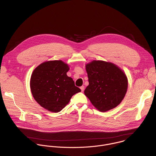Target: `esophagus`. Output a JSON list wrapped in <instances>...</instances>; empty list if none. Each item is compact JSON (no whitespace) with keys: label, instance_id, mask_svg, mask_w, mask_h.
<instances>
[{"label":"esophagus","instance_id":"1","mask_svg":"<svg viewBox=\"0 0 156 156\" xmlns=\"http://www.w3.org/2000/svg\"><path fill=\"white\" fill-rule=\"evenodd\" d=\"M80 88L81 89L82 92H83V90H84V89H85V87H84V86H82Z\"/></svg>","mask_w":156,"mask_h":156}]
</instances>
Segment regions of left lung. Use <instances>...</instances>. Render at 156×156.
Here are the masks:
<instances>
[{"mask_svg":"<svg viewBox=\"0 0 156 156\" xmlns=\"http://www.w3.org/2000/svg\"><path fill=\"white\" fill-rule=\"evenodd\" d=\"M89 85L85 95L100 112L116 108L125 97L128 80L116 65L103 61H92L86 65Z\"/></svg>","mask_w":156,"mask_h":156,"instance_id":"left-lung-1","label":"left lung"}]
</instances>
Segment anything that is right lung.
Instances as JSON below:
<instances>
[{"mask_svg":"<svg viewBox=\"0 0 156 156\" xmlns=\"http://www.w3.org/2000/svg\"><path fill=\"white\" fill-rule=\"evenodd\" d=\"M69 69L62 61H50L41 64L32 74L30 87L32 95L48 111H61L73 95L81 91L73 79L67 76Z\"/></svg>","mask_w":156,"mask_h":156,"instance_id":"add662e5","label":"right lung"}]
</instances>
